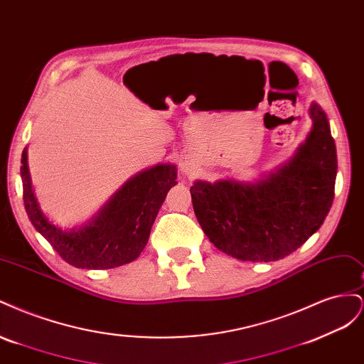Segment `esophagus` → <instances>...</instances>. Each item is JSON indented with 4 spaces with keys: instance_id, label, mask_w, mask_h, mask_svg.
Segmentation results:
<instances>
[{
    "instance_id": "1",
    "label": "esophagus",
    "mask_w": 364,
    "mask_h": 364,
    "mask_svg": "<svg viewBox=\"0 0 364 364\" xmlns=\"http://www.w3.org/2000/svg\"><path fill=\"white\" fill-rule=\"evenodd\" d=\"M181 170H182V173H185V174H191V167L188 164H181Z\"/></svg>"
}]
</instances>
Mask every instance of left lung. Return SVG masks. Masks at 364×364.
Instances as JSON below:
<instances>
[{
    "label": "left lung",
    "mask_w": 364,
    "mask_h": 364,
    "mask_svg": "<svg viewBox=\"0 0 364 364\" xmlns=\"http://www.w3.org/2000/svg\"><path fill=\"white\" fill-rule=\"evenodd\" d=\"M294 156L257 182L196 181L193 208L209 241L232 258L267 262L290 255L322 226L334 199L336 142L322 107Z\"/></svg>",
    "instance_id": "1"
}]
</instances>
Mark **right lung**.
<instances>
[{"label": "right lung", "mask_w": 364, "mask_h": 364, "mask_svg": "<svg viewBox=\"0 0 364 364\" xmlns=\"http://www.w3.org/2000/svg\"><path fill=\"white\" fill-rule=\"evenodd\" d=\"M23 197L31 225L62 259L79 269L105 270L135 261L146 247L165 196L178 179V168L159 164L127 181L90 223L60 229L41 211L31 188L27 150L21 158Z\"/></svg>", "instance_id": "obj_1"}]
</instances>
